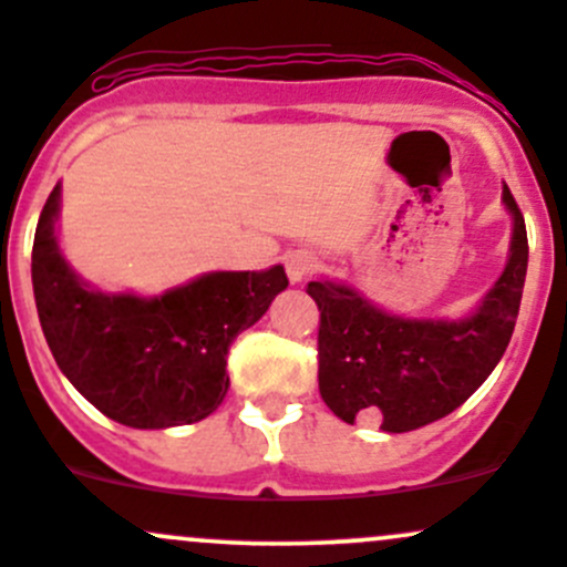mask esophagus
<instances>
[{
	"label": "esophagus",
	"mask_w": 567,
	"mask_h": 567,
	"mask_svg": "<svg viewBox=\"0 0 567 567\" xmlns=\"http://www.w3.org/2000/svg\"><path fill=\"white\" fill-rule=\"evenodd\" d=\"M285 271H288V279L290 282H301V279L310 277L312 271H316V257L310 255V251H290V255H285Z\"/></svg>",
	"instance_id": "obj_1"
}]
</instances>
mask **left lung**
Listing matches in <instances>:
<instances>
[{"label": "left lung", "instance_id": "obj_1", "mask_svg": "<svg viewBox=\"0 0 567 567\" xmlns=\"http://www.w3.org/2000/svg\"><path fill=\"white\" fill-rule=\"evenodd\" d=\"M513 236L499 279L463 318H405L331 279L307 285L320 310L318 386L323 403L353 425L381 422L405 433L442 420L494 373L516 329L527 279V227L502 186Z\"/></svg>", "mask_w": 567, "mask_h": 567}]
</instances>
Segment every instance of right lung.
Wrapping results in <instances>:
<instances>
[{"mask_svg":"<svg viewBox=\"0 0 567 567\" xmlns=\"http://www.w3.org/2000/svg\"><path fill=\"white\" fill-rule=\"evenodd\" d=\"M62 186L38 219L32 290L56 368L101 414L140 431L192 425L230 390L227 351L288 288L282 266L208 271L162 296L84 282L56 236Z\"/></svg>","mask_w":567,"mask_h":567,"instance_id":"1","label":"right lung"}]
</instances>
